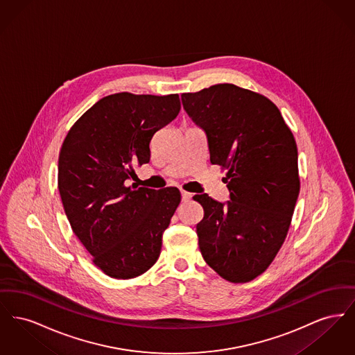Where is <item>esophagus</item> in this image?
Segmentation results:
<instances>
[{
  "label": "esophagus",
  "mask_w": 355,
  "mask_h": 355,
  "mask_svg": "<svg viewBox=\"0 0 355 355\" xmlns=\"http://www.w3.org/2000/svg\"><path fill=\"white\" fill-rule=\"evenodd\" d=\"M181 197H182V201H184V202H189V201L191 200L193 194H191V193H189V191L182 190V191H181Z\"/></svg>",
  "instance_id": "34e87169"
}]
</instances>
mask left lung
<instances>
[{
  "instance_id": "left-lung-1",
  "label": "left lung",
  "mask_w": 355,
  "mask_h": 355,
  "mask_svg": "<svg viewBox=\"0 0 355 355\" xmlns=\"http://www.w3.org/2000/svg\"><path fill=\"white\" fill-rule=\"evenodd\" d=\"M187 116L205 132L210 162L226 168L230 201L194 196L206 263L222 278L249 282L269 268L290 227L300 194L294 135L272 102L233 84L181 96Z\"/></svg>"
}]
</instances>
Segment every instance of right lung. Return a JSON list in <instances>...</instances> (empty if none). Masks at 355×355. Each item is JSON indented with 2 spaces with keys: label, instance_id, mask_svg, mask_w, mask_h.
<instances>
[{
  "label": "right lung",
  "instance_id": "1",
  "mask_svg": "<svg viewBox=\"0 0 355 355\" xmlns=\"http://www.w3.org/2000/svg\"><path fill=\"white\" fill-rule=\"evenodd\" d=\"M178 94L116 93L96 102L62 144L58 190L70 226L106 275L135 278L157 262L181 202L177 187L129 186L153 135L178 116Z\"/></svg>",
  "mask_w": 355,
  "mask_h": 355
}]
</instances>
